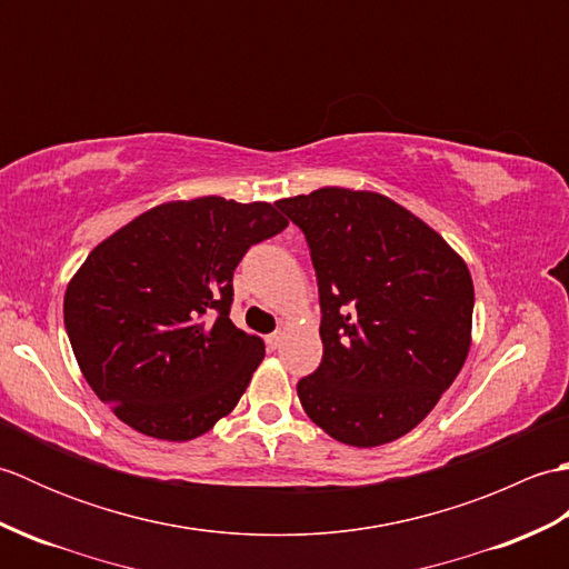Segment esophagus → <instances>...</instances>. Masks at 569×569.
Wrapping results in <instances>:
<instances>
[{"label":"esophagus","mask_w":569,"mask_h":569,"mask_svg":"<svg viewBox=\"0 0 569 569\" xmlns=\"http://www.w3.org/2000/svg\"><path fill=\"white\" fill-rule=\"evenodd\" d=\"M281 342H283V332L281 330L271 332L269 337H266V345H269V349H278V347H281Z\"/></svg>","instance_id":"obj_1"}]
</instances>
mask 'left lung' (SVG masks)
<instances>
[{"mask_svg": "<svg viewBox=\"0 0 569 569\" xmlns=\"http://www.w3.org/2000/svg\"><path fill=\"white\" fill-rule=\"evenodd\" d=\"M303 229L322 361L298 381L330 438L377 447L413 430L465 367L475 286L465 259L391 198L320 188L276 202Z\"/></svg>", "mask_w": 569, "mask_h": 569, "instance_id": "left-lung-1", "label": "left lung"}]
</instances>
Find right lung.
Segmentation results:
<instances>
[{"mask_svg": "<svg viewBox=\"0 0 569 569\" xmlns=\"http://www.w3.org/2000/svg\"><path fill=\"white\" fill-rule=\"evenodd\" d=\"M286 227L269 202L208 196L156 204L90 251L63 318L84 381L119 420L186 442L232 413L266 352L229 320L232 276Z\"/></svg>", "mask_w": 569, "mask_h": 569, "instance_id": "obj_1", "label": "right lung"}]
</instances>
